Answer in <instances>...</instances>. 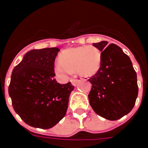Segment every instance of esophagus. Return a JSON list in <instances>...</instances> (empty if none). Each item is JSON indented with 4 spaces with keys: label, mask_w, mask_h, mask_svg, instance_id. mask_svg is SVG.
Listing matches in <instances>:
<instances>
[{
    "label": "esophagus",
    "mask_w": 148,
    "mask_h": 148,
    "mask_svg": "<svg viewBox=\"0 0 148 148\" xmlns=\"http://www.w3.org/2000/svg\"><path fill=\"white\" fill-rule=\"evenodd\" d=\"M70 82H71L73 86H76L78 82V79H75V78H72V79H70Z\"/></svg>",
    "instance_id": "34e87169"
}]
</instances>
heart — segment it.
Instances as JSON below:
<instances>
[{
  "instance_id": "b5f03b06",
  "label": "heart",
  "mask_w": 148,
  "mask_h": 148,
  "mask_svg": "<svg viewBox=\"0 0 148 148\" xmlns=\"http://www.w3.org/2000/svg\"><path fill=\"white\" fill-rule=\"evenodd\" d=\"M101 66V51L94 46H83L70 48L61 53L55 70L61 76L75 71L81 76L90 77L95 75Z\"/></svg>"
}]
</instances>
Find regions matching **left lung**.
Segmentation results:
<instances>
[{
	"label": "left lung",
	"mask_w": 148,
	"mask_h": 148,
	"mask_svg": "<svg viewBox=\"0 0 148 148\" xmlns=\"http://www.w3.org/2000/svg\"><path fill=\"white\" fill-rule=\"evenodd\" d=\"M93 44L101 52V66L89 78L90 106L99 116L115 121L129 113L138 96L137 75L127 55L114 44Z\"/></svg>",
	"instance_id": "obj_1"
}]
</instances>
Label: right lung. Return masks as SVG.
<instances>
[{"instance_id":"1","label":"right lung","mask_w":148,"mask_h":148,"mask_svg":"<svg viewBox=\"0 0 148 148\" xmlns=\"http://www.w3.org/2000/svg\"><path fill=\"white\" fill-rule=\"evenodd\" d=\"M57 47L30 50L12 73L9 95L21 119L33 127L49 129L66 115L70 82L61 84L54 78Z\"/></svg>"}]
</instances>
